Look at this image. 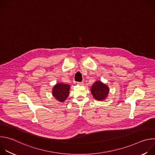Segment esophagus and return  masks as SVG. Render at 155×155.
I'll use <instances>...</instances> for the list:
<instances>
[{
  "mask_svg": "<svg viewBox=\"0 0 155 155\" xmlns=\"http://www.w3.org/2000/svg\"><path fill=\"white\" fill-rule=\"evenodd\" d=\"M77 84H78V85H83V82H78Z\"/></svg>",
  "mask_w": 155,
  "mask_h": 155,
  "instance_id": "esophagus-1",
  "label": "esophagus"
}]
</instances>
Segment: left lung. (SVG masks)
Returning a JSON list of instances; mask_svg holds the SVG:
<instances>
[{"mask_svg": "<svg viewBox=\"0 0 155 155\" xmlns=\"http://www.w3.org/2000/svg\"><path fill=\"white\" fill-rule=\"evenodd\" d=\"M109 91L108 86L101 80L96 81L91 87V93L93 97L99 101H104L107 99Z\"/></svg>", "mask_w": 155, "mask_h": 155, "instance_id": "obj_1", "label": "left lung"}]
</instances>
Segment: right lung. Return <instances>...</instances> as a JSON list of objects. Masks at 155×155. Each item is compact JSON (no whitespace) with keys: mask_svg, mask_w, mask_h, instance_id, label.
Returning a JSON list of instances; mask_svg holds the SVG:
<instances>
[{"mask_svg":"<svg viewBox=\"0 0 155 155\" xmlns=\"http://www.w3.org/2000/svg\"><path fill=\"white\" fill-rule=\"evenodd\" d=\"M71 86L69 84L58 83L53 87L52 95L59 102H64L69 95Z\"/></svg>","mask_w":155,"mask_h":155,"instance_id":"add662e5","label":"right lung"}]
</instances>
